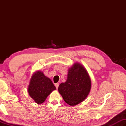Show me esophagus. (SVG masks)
<instances>
[{"mask_svg":"<svg viewBox=\"0 0 126 126\" xmlns=\"http://www.w3.org/2000/svg\"><path fill=\"white\" fill-rule=\"evenodd\" d=\"M59 83H56L55 84V86L56 87V89H58V88H59Z\"/></svg>","mask_w":126,"mask_h":126,"instance_id":"esophagus-1","label":"esophagus"}]
</instances>
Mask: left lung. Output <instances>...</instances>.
<instances>
[{"label": "left lung", "instance_id": "8db88e82", "mask_svg": "<svg viewBox=\"0 0 126 126\" xmlns=\"http://www.w3.org/2000/svg\"><path fill=\"white\" fill-rule=\"evenodd\" d=\"M91 86L88 72L81 64L76 63L69 69L66 81L61 83L58 90L67 104L75 106L86 98Z\"/></svg>", "mask_w": 126, "mask_h": 126}]
</instances>
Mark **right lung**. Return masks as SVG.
<instances>
[{
	"instance_id": "add662e5",
	"label": "right lung",
	"mask_w": 126,
	"mask_h": 126,
	"mask_svg": "<svg viewBox=\"0 0 126 126\" xmlns=\"http://www.w3.org/2000/svg\"><path fill=\"white\" fill-rule=\"evenodd\" d=\"M55 89L51 80L45 76L43 72L39 71L32 75L28 91L35 102L40 104L44 102L47 96Z\"/></svg>"
}]
</instances>
